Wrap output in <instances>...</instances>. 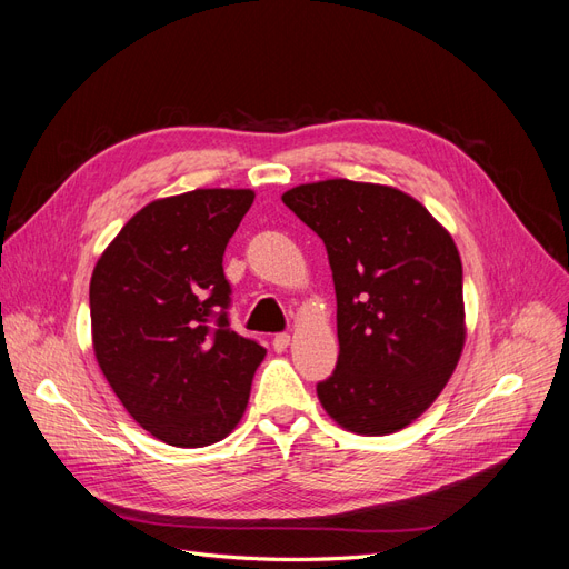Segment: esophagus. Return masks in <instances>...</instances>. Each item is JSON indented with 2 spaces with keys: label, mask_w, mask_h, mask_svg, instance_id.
Wrapping results in <instances>:
<instances>
[{
  "label": "esophagus",
  "mask_w": 569,
  "mask_h": 569,
  "mask_svg": "<svg viewBox=\"0 0 569 569\" xmlns=\"http://www.w3.org/2000/svg\"><path fill=\"white\" fill-rule=\"evenodd\" d=\"M287 347H289V335L287 332H280V335L272 337V349L274 351H284Z\"/></svg>",
  "instance_id": "esophagus-1"
}]
</instances>
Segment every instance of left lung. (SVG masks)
<instances>
[{
    "label": "left lung",
    "instance_id": "obj_1",
    "mask_svg": "<svg viewBox=\"0 0 569 569\" xmlns=\"http://www.w3.org/2000/svg\"><path fill=\"white\" fill-rule=\"evenodd\" d=\"M330 258L339 358L318 382L337 425L380 437L435 403L465 343L462 266L451 234L393 187L322 180L282 194Z\"/></svg>",
    "mask_w": 569,
    "mask_h": 569
}]
</instances>
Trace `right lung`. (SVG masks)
<instances>
[{
  "instance_id": "obj_1",
  "label": "right lung",
  "mask_w": 569,
  "mask_h": 569,
  "mask_svg": "<svg viewBox=\"0 0 569 569\" xmlns=\"http://www.w3.org/2000/svg\"><path fill=\"white\" fill-rule=\"evenodd\" d=\"M251 189H194L134 213L90 282L92 343L111 389L157 439L201 449L242 420L266 349L237 335L222 253Z\"/></svg>"
}]
</instances>
